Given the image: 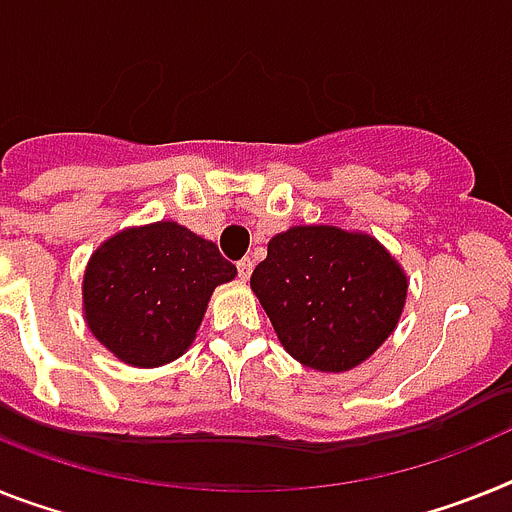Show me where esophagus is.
Returning <instances> with one entry per match:
<instances>
[{"label":"esophagus","mask_w":512,"mask_h":512,"mask_svg":"<svg viewBox=\"0 0 512 512\" xmlns=\"http://www.w3.org/2000/svg\"><path fill=\"white\" fill-rule=\"evenodd\" d=\"M252 268H255V265H252V260H249V257H244V260H239V263H236V270H239V278H242V281H247V278L252 276Z\"/></svg>","instance_id":"esophagus-1"}]
</instances>
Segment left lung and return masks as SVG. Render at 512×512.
<instances>
[{
  "mask_svg": "<svg viewBox=\"0 0 512 512\" xmlns=\"http://www.w3.org/2000/svg\"><path fill=\"white\" fill-rule=\"evenodd\" d=\"M249 286L283 349L320 372H346L398 325L409 281L375 236L338 226H291L268 242Z\"/></svg>",
  "mask_w": 512,
  "mask_h": 512,
  "instance_id": "obj_1",
  "label": "left lung"
}]
</instances>
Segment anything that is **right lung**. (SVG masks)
<instances>
[{
	"instance_id": "obj_1",
	"label": "right lung",
	"mask_w": 512,
	"mask_h": 512,
	"mask_svg": "<svg viewBox=\"0 0 512 512\" xmlns=\"http://www.w3.org/2000/svg\"><path fill=\"white\" fill-rule=\"evenodd\" d=\"M234 276L216 244L179 223L124 229L88 260L85 322L124 364L161 367L190 349L213 289Z\"/></svg>"
}]
</instances>
